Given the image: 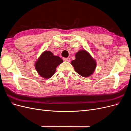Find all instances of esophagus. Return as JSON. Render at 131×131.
<instances>
[{"mask_svg": "<svg viewBox=\"0 0 131 131\" xmlns=\"http://www.w3.org/2000/svg\"><path fill=\"white\" fill-rule=\"evenodd\" d=\"M63 60L67 62H70V58H63Z\"/></svg>", "mask_w": 131, "mask_h": 131, "instance_id": "34e87169", "label": "esophagus"}]
</instances>
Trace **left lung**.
Segmentation results:
<instances>
[{
    "label": "left lung",
    "mask_w": 131,
    "mask_h": 131,
    "mask_svg": "<svg viewBox=\"0 0 131 131\" xmlns=\"http://www.w3.org/2000/svg\"><path fill=\"white\" fill-rule=\"evenodd\" d=\"M75 72L83 77L92 75L96 67V62L85 50L79 51L75 54V59L71 62Z\"/></svg>",
    "instance_id": "left-lung-1"
}]
</instances>
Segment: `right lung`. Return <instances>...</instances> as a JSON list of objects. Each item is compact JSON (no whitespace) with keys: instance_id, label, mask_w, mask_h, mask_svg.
I'll return each mask as SVG.
<instances>
[{"instance_id":"add662e5","label":"right lung","mask_w":131,"mask_h":131,"mask_svg":"<svg viewBox=\"0 0 131 131\" xmlns=\"http://www.w3.org/2000/svg\"><path fill=\"white\" fill-rule=\"evenodd\" d=\"M63 62L59 57L54 56L49 51H45L35 63V69L41 77L49 79L56 72V67Z\"/></svg>"}]
</instances>
